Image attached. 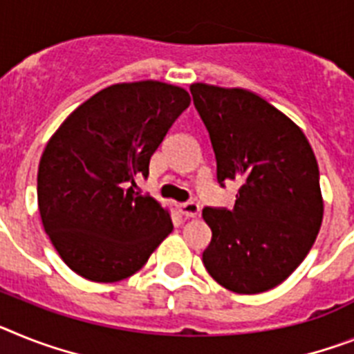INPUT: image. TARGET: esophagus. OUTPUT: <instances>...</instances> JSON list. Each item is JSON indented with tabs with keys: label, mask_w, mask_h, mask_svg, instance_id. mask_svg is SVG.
<instances>
[{
	"label": "esophagus",
	"mask_w": 354,
	"mask_h": 354,
	"mask_svg": "<svg viewBox=\"0 0 354 354\" xmlns=\"http://www.w3.org/2000/svg\"><path fill=\"white\" fill-rule=\"evenodd\" d=\"M178 210H180V214L185 216V218H196V216L200 214V205L194 203V201H187V203L178 205Z\"/></svg>",
	"instance_id": "34e87169"
}]
</instances>
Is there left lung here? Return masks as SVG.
<instances>
[{"instance_id":"1","label":"left lung","mask_w":354,"mask_h":354,"mask_svg":"<svg viewBox=\"0 0 354 354\" xmlns=\"http://www.w3.org/2000/svg\"><path fill=\"white\" fill-rule=\"evenodd\" d=\"M191 93L218 183H241L232 210L203 209L212 230L205 268L230 292H268L304 261L322 225L317 156L301 127L254 91L198 82Z\"/></svg>"}]
</instances>
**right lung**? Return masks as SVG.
<instances>
[{
  "label": "right lung",
  "instance_id": "right-lung-1",
  "mask_svg": "<svg viewBox=\"0 0 354 354\" xmlns=\"http://www.w3.org/2000/svg\"><path fill=\"white\" fill-rule=\"evenodd\" d=\"M183 88L122 82L95 93L62 122L37 171L44 232L81 277L115 283L136 273L172 232L171 216L135 192L169 127L189 108Z\"/></svg>",
  "mask_w": 354,
  "mask_h": 354
}]
</instances>
